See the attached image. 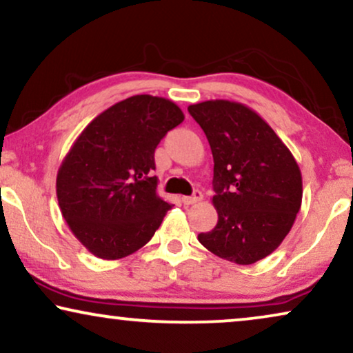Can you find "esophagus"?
Returning a JSON list of instances; mask_svg holds the SVG:
<instances>
[{
  "label": "esophagus",
  "instance_id": "1",
  "mask_svg": "<svg viewBox=\"0 0 353 353\" xmlns=\"http://www.w3.org/2000/svg\"><path fill=\"white\" fill-rule=\"evenodd\" d=\"M199 201H202V192L201 191H194V194H192V196H183L181 197V202L185 205H192V204H196V202H199Z\"/></svg>",
  "mask_w": 353,
  "mask_h": 353
}]
</instances>
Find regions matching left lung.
Returning a JSON list of instances; mask_svg holds the SVG:
<instances>
[{"label": "left lung", "instance_id": "left-lung-1", "mask_svg": "<svg viewBox=\"0 0 353 353\" xmlns=\"http://www.w3.org/2000/svg\"><path fill=\"white\" fill-rule=\"evenodd\" d=\"M188 110L209 139L212 202L219 214L215 228L197 239L228 262H259L278 249L296 221L301 168L273 128L245 104L210 99Z\"/></svg>", "mask_w": 353, "mask_h": 353}]
</instances>
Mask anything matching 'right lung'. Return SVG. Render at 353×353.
Instances as JSON below:
<instances>
[{
    "label": "right lung",
    "mask_w": 353,
    "mask_h": 353,
    "mask_svg": "<svg viewBox=\"0 0 353 353\" xmlns=\"http://www.w3.org/2000/svg\"><path fill=\"white\" fill-rule=\"evenodd\" d=\"M185 120L170 99L137 94L91 120L62 161L56 194L77 239L98 259L148 244L172 204L157 196L154 151Z\"/></svg>",
    "instance_id": "add662e5"
}]
</instances>
